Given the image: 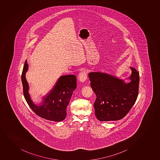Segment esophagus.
Returning a JSON list of instances; mask_svg holds the SVG:
<instances>
[{"label":"esophagus","mask_w":160,"mask_h":160,"mask_svg":"<svg viewBox=\"0 0 160 160\" xmlns=\"http://www.w3.org/2000/svg\"><path fill=\"white\" fill-rule=\"evenodd\" d=\"M78 78L81 82H85L87 79V74H86V71L84 70L81 72H79Z\"/></svg>","instance_id":"34e87169"}]
</instances>
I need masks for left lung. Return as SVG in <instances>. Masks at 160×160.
I'll use <instances>...</instances> for the list:
<instances>
[{
	"label": "left lung",
	"mask_w": 160,
	"mask_h": 160,
	"mask_svg": "<svg viewBox=\"0 0 160 160\" xmlns=\"http://www.w3.org/2000/svg\"><path fill=\"white\" fill-rule=\"evenodd\" d=\"M130 68L131 74L125 79L103 72L88 73L91 88L96 95L95 115L100 121L122 119L134 104L138 96L140 76L138 71ZM128 80L130 81L126 83Z\"/></svg>",
	"instance_id": "1"
}]
</instances>
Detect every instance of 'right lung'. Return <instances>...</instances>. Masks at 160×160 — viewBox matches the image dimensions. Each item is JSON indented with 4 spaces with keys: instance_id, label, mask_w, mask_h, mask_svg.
I'll return each mask as SVG.
<instances>
[{
    "instance_id": "right-lung-1",
    "label": "right lung",
    "mask_w": 160,
    "mask_h": 160,
    "mask_svg": "<svg viewBox=\"0 0 160 160\" xmlns=\"http://www.w3.org/2000/svg\"><path fill=\"white\" fill-rule=\"evenodd\" d=\"M28 70L27 60L25 61L22 75L24 97L27 104L35 113L44 119L54 122L63 121L66 117V108L72 92L76 88V77L74 75L59 77L52 89L42 98L41 105L33 102L29 92V86L26 74Z\"/></svg>"
}]
</instances>
